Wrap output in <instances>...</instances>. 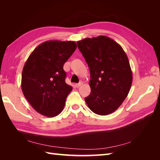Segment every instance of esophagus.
<instances>
[{
	"label": "esophagus",
	"instance_id": "1",
	"mask_svg": "<svg viewBox=\"0 0 160 160\" xmlns=\"http://www.w3.org/2000/svg\"><path fill=\"white\" fill-rule=\"evenodd\" d=\"M83 85V82H79V83H76V84L75 85V86L76 87V88H79V87H80L81 85Z\"/></svg>",
	"mask_w": 160,
	"mask_h": 160
}]
</instances>
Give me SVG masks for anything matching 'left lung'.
<instances>
[{
    "label": "left lung",
    "instance_id": "left-lung-1",
    "mask_svg": "<svg viewBox=\"0 0 160 160\" xmlns=\"http://www.w3.org/2000/svg\"><path fill=\"white\" fill-rule=\"evenodd\" d=\"M77 45L90 71V95L85 98L93 113L109 115L119 108L132 83L126 53L117 42L105 36L87 38Z\"/></svg>",
    "mask_w": 160,
    "mask_h": 160
}]
</instances>
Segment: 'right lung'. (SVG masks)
<instances>
[{"instance_id":"right-lung-1","label":"right lung","mask_w":160,"mask_h":160,"mask_svg":"<svg viewBox=\"0 0 160 160\" xmlns=\"http://www.w3.org/2000/svg\"><path fill=\"white\" fill-rule=\"evenodd\" d=\"M76 49L74 41H48L28 57L22 69L21 88L38 113L53 118L63 109L72 89L65 83L63 65Z\"/></svg>"}]
</instances>
